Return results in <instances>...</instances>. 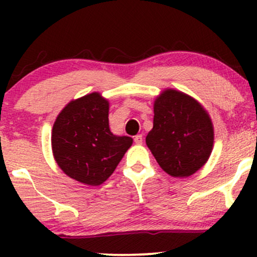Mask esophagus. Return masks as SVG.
Returning a JSON list of instances; mask_svg holds the SVG:
<instances>
[{
	"mask_svg": "<svg viewBox=\"0 0 257 257\" xmlns=\"http://www.w3.org/2000/svg\"><path fill=\"white\" fill-rule=\"evenodd\" d=\"M134 141H135V144H137V145H141V144H143V135L138 134L137 137L134 138Z\"/></svg>",
	"mask_w": 257,
	"mask_h": 257,
	"instance_id": "34e87169",
	"label": "esophagus"
}]
</instances>
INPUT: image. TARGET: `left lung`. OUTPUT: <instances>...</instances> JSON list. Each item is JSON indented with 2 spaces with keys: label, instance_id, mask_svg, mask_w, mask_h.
Wrapping results in <instances>:
<instances>
[{
  "label": "left lung",
  "instance_id": "1",
  "mask_svg": "<svg viewBox=\"0 0 257 257\" xmlns=\"http://www.w3.org/2000/svg\"><path fill=\"white\" fill-rule=\"evenodd\" d=\"M153 128L146 145L173 178H188L210 157L214 126L208 111L192 96L167 88L153 102Z\"/></svg>",
  "mask_w": 257,
  "mask_h": 257
}]
</instances>
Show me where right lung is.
Here are the masks:
<instances>
[{
  "instance_id": "right-lung-1",
  "label": "right lung",
  "mask_w": 257,
  "mask_h": 257,
  "mask_svg": "<svg viewBox=\"0 0 257 257\" xmlns=\"http://www.w3.org/2000/svg\"><path fill=\"white\" fill-rule=\"evenodd\" d=\"M110 102L98 91L71 100L58 114L52 129V151L67 176L84 185L105 182L132 146L108 125Z\"/></svg>"
}]
</instances>
